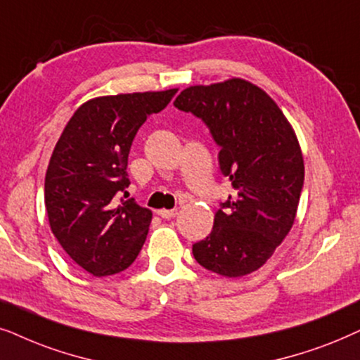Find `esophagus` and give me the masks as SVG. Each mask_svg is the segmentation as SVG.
I'll list each match as a JSON object with an SVG mask.
<instances>
[{
	"mask_svg": "<svg viewBox=\"0 0 360 360\" xmlns=\"http://www.w3.org/2000/svg\"><path fill=\"white\" fill-rule=\"evenodd\" d=\"M176 214H177V209H160L158 210V215L162 219H172V217H176Z\"/></svg>",
	"mask_w": 360,
	"mask_h": 360,
	"instance_id": "obj_1",
	"label": "esophagus"
}]
</instances>
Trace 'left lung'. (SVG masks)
Masks as SVG:
<instances>
[{
	"mask_svg": "<svg viewBox=\"0 0 360 360\" xmlns=\"http://www.w3.org/2000/svg\"><path fill=\"white\" fill-rule=\"evenodd\" d=\"M174 107L204 120L233 189L215 212L212 232L193 245L194 258L220 276L250 275L295 224L304 181L298 136L275 100L238 77L191 85Z\"/></svg>",
	"mask_w": 360,
	"mask_h": 360,
	"instance_id": "1",
	"label": "left lung"
}]
</instances>
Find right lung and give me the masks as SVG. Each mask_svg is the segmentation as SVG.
Returning <instances> with one entry per match:
<instances>
[{"mask_svg":"<svg viewBox=\"0 0 360 360\" xmlns=\"http://www.w3.org/2000/svg\"><path fill=\"white\" fill-rule=\"evenodd\" d=\"M177 89L103 95L75 110L52 151L44 202L52 233L77 265L94 276L127 270L146 240L153 214L133 199L128 155L136 131ZM128 198V195H124Z\"/></svg>","mask_w":360,"mask_h":360,"instance_id":"1","label":"right lung"}]
</instances>
